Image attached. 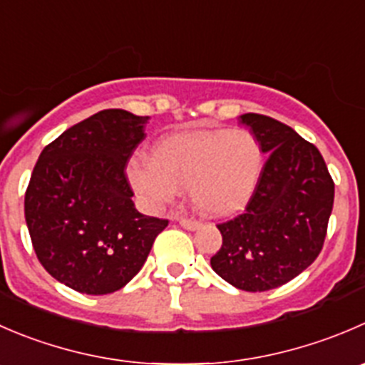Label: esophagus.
<instances>
[{
  "label": "esophagus",
  "mask_w": 365,
  "mask_h": 365,
  "mask_svg": "<svg viewBox=\"0 0 365 365\" xmlns=\"http://www.w3.org/2000/svg\"><path fill=\"white\" fill-rule=\"evenodd\" d=\"M178 222L185 230H197L201 226L200 221H196V219H189V217H178Z\"/></svg>",
  "instance_id": "1"
}]
</instances>
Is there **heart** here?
Masks as SVG:
<instances>
[{
  "label": "heart",
  "mask_w": 365,
  "mask_h": 365,
  "mask_svg": "<svg viewBox=\"0 0 365 365\" xmlns=\"http://www.w3.org/2000/svg\"><path fill=\"white\" fill-rule=\"evenodd\" d=\"M264 153L257 137L244 128L194 130L158 140L153 155L128 162V180L151 208L178 200L189 189L203 214L222 217L239 212L257 190Z\"/></svg>",
  "instance_id": "1"
}]
</instances>
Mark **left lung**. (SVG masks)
<instances>
[{"mask_svg":"<svg viewBox=\"0 0 365 365\" xmlns=\"http://www.w3.org/2000/svg\"><path fill=\"white\" fill-rule=\"evenodd\" d=\"M267 155L242 214L219 222L222 246L210 265L247 292L277 289L321 253L335 185L323 155L291 126L262 114L240 115Z\"/></svg>","mask_w":365,"mask_h":365,"instance_id":"left-lung-1","label":"left lung"}]
</instances>
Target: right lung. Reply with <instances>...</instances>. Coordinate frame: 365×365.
Here are the masks:
<instances>
[{
    "label": "right lung",
    "instance_id": "right-lung-1",
    "mask_svg": "<svg viewBox=\"0 0 365 365\" xmlns=\"http://www.w3.org/2000/svg\"><path fill=\"white\" fill-rule=\"evenodd\" d=\"M148 119L101 110L49 143L35 164L24 194L31 244L42 267L74 291L100 296L125 287L168 226L137 210L126 178Z\"/></svg>",
    "mask_w": 365,
    "mask_h": 365
}]
</instances>
